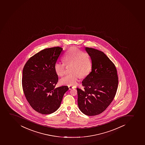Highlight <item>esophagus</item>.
<instances>
[{"instance_id":"esophagus-1","label":"esophagus","mask_w":145,"mask_h":145,"mask_svg":"<svg viewBox=\"0 0 145 145\" xmlns=\"http://www.w3.org/2000/svg\"><path fill=\"white\" fill-rule=\"evenodd\" d=\"M69 89H71L72 88H75V87L74 86H69Z\"/></svg>"}]
</instances>
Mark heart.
I'll return each mask as SVG.
<instances>
[{"label": "heart", "mask_w": 145, "mask_h": 145, "mask_svg": "<svg viewBox=\"0 0 145 145\" xmlns=\"http://www.w3.org/2000/svg\"><path fill=\"white\" fill-rule=\"evenodd\" d=\"M66 66L71 65L69 75L61 78L60 81L62 85H76L80 76L84 78L90 73L92 67V63L89 55L80 49L72 47L68 50L63 57ZM64 63L56 62L54 70L58 76H63L65 73V65Z\"/></svg>", "instance_id": "heart-1"}]
</instances>
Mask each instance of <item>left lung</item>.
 <instances>
[{
    "instance_id": "left-lung-1",
    "label": "left lung",
    "mask_w": 145,
    "mask_h": 145,
    "mask_svg": "<svg viewBox=\"0 0 145 145\" xmlns=\"http://www.w3.org/2000/svg\"><path fill=\"white\" fill-rule=\"evenodd\" d=\"M92 63V70L82 81L83 89L77 88L78 106L84 114L92 116L101 113L109 106L118 87L115 65L104 53L85 48Z\"/></svg>"
}]
</instances>
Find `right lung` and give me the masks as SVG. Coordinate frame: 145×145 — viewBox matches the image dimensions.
<instances>
[{
	"label": "right lung",
	"mask_w": 145,
	"mask_h": 145,
	"mask_svg": "<svg viewBox=\"0 0 145 145\" xmlns=\"http://www.w3.org/2000/svg\"><path fill=\"white\" fill-rule=\"evenodd\" d=\"M56 46L43 49L31 57L23 70V90L30 106L39 113L48 115L59 108L67 86L56 88L58 76L54 65L62 52Z\"/></svg>",
	"instance_id": "add662e5"
}]
</instances>
